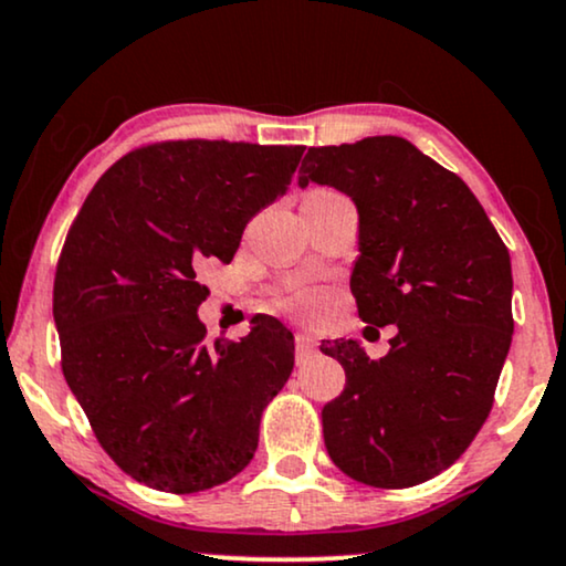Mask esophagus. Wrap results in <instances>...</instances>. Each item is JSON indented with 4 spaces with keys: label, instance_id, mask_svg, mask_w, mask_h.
<instances>
[{
    "label": "esophagus",
    "instance_id": "esophagus-1",
    "mask_svg": "<svg viewBox=\"0 0 566 566\" xmlns=\"http://www.w3.org/2000/svg\"><path fill=\"white\" fill-rule=\"evenodd\" d=\"M313 353H316V339H313L311 334L297 332L295 334V355H297V360H303V357L313 355Z\"/></svg>",
    "mask_w": 566,
    "mask_h": 566
}]
</instances>
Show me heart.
<instances>
[{"instance_id": "obj_1", "label": "heart", "mask_w": 566, "mask_h": 566, "mask_svg": "<svg viewBox=\"0 0 566 566\" xmlns=\"http://www.w3.org/2000/svg\"><path fill=\"white\" fill-rule=\"evenodd\" d=\"M318 300H321L318 292H313V290H300V292H295V295L279 300V305L290 307V311H313V307L318 305Z\"/></svg>"}]
</instances>
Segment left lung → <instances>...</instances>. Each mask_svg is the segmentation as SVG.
I'll return each instance as SVG.
<instances>
[{"mask_svg":"<svg viewBox=\"0 0 566 566\" xmlns=\"http://www.w3.org/2000/svg\"><path fill=\"white\" fill-rule=\"evenodd\" d=\"M307 182L355 200L357 313L370 326L397 324L378 360L355 339L321 345L347 376L321 410L326 452L374 489L431 481L493 407L514 332L510 250L468 185L397 135L307 148Z\"/></svg>","mask_w":566,"mask_h":566,"instance_id":"obj_1","label":"left lung"}]
</instances>
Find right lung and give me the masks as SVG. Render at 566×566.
Listing matches in <instances>:
<instances>
[{
	"mask_svg": "<svg viewBox=\"0 0 566 566\" xmlns=\"http://www.w3.org/2000/svg\"><path fill=\"white\" fill-rule=\"evenodd\" d=\"M303 151L148 143L98 177L70 227L54 276L62 374L104 452L138 483L196 493L253 460L295 342L276 318L255 316L245 339L206 345L198 274L232 261Z\"/></svg>",
	"mask_w": 566,
	"mask_h": 566,
	"instance_id": "1",
	"label": "right lung"
}]
</instances>
